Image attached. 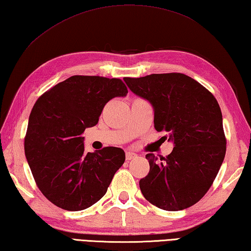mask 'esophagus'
Segmentation results:
<instances>
[{
    "label": "esophagus",
    "mask_w": 251,
    "mask_h": 251,
    "mask_svg": "<svg viewBox=\"0 0 251 251\" xmlns=\"http://www.w3.org/2000/svg\"><path fill=\"white\" fill-rule=\"evenodd\" d=\"M137 158V153L135 152H131V151H127L126 152V160H133V159Z\"/></svg>",
    "instance_id": "obj_1"
}]
</instances>
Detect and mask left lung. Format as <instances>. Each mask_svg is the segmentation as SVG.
Here are the masks:
<instances>
[{
  "mask_svg": "<svg viewBox=\"0 0 251 251\" xmlns=\"http://www.w3.org/2000/svg\"><path fill=\"white\" fill-rule=\"evenodd\" d=\"M131 92L150 102L154 128L167 131L172 152L158 160L146 154L150 170L139 181L141 193L165 211H181L198 203L213 184L224 161L226 137L216 99L183 74L124 78Z\"/></svg>",
  "mask_w": 251,
  "mask_h": 251,
  "instance_id": "1",
  "label": "left lung"
}]
</instances>
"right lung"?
Wrapping results in <instances>:
<instances>
[{
	"label": "right lung",
	"instance_id": "1",
	"mask_svg": "<svg viewBox=\"0 0 251 251\" xmlns=\"http://www.w3.org/2000/svg\"><path fill=\"white\" fill-rule=\"evenodd\" d=\"M127 93L121 79L72 75L36 101L25 136V156L38 189L52 204L82 211L105 195L125 152L105 147L85 153L82 134L98 124L110 100Z\"/></svg>",
	"mask_w": 251,
	"mask_h": 251
}]
</instances>
